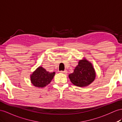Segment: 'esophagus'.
<instances>
[{
    "mask_svg": "<svg viewBox=\"0 0 122 122\" xmlns=\"http://www.w3.org/2000/svg\"><path fill=\"white\" fill-rule=\"evenodd\" d=\"M60 72L61 73H63V74H67V71L66 70H65V71H61Z\"/></svg>",
    "mask_w": 122,
    "mask_h": 122,
    "instance_id": "esophagus-1",
    "label": "esophagus"
}]
</instances>
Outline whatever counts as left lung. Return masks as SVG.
I'll list each match as a JSON object with an SVG mask.
<instances>
[{
	"instance_id": "obj_1",
	"label": "left lung",
	"mask_w": 122,
	"mask_h": 122,
	"mask_svg": "<svg viewBox=\"0 0 122 122\" xmlns=\"http://www.w3.org/2000/svg\"><path fill=\"white\" fill-rule=\"evenodd\" d=\"M71 81L78 86H86L95 78V72L91 63L86 59L79 61L74 72L69 75Z\"/></svg>"
}]
</instances>
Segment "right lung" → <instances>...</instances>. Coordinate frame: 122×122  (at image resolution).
I'll use <instances>...</instances> for the list:
<instances>
[{"label":"right lung","mask_w":122,"mask_h":122,"mask_svg":"<svg viewBox=\"0 0 122 122\" xmlns=\"http://www.w3.org/2000/svg\"><path fill=\"white\" fill-rule=\"evenodd\" d=\"M55 73H49L42 67L37 68L31 76V81L35 86L43 88L51 82Z\"/></svg>","instance_id":"1"}]
</instances>
